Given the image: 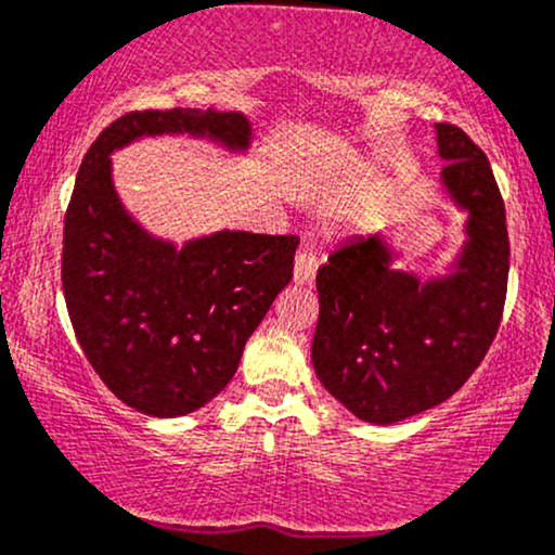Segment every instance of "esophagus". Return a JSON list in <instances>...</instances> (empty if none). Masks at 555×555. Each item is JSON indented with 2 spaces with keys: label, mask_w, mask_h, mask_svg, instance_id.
Here are the masks:
<instances>
[{
  "label": "esophagus",
  "mask_w": 555,
  "mask_h": 555,
  "mask_svg": "<svg viewBox=\"0 0 555 555\" xmlns=\"http://www.w3.org/2000/svg\"><path fill=\"white\" fill-rule=\"evenodd\" d=\"M317 267H320V257L311 246H304L301 251L296 254V264H294V280L298 285H309L314 280Z\"/></svg>",
  "instance_id": "esophagus-1"
}]
</instances>
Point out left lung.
<instances>
[{"instance_id": "1", "label": "left lung", "mask_w": 555, "mask_h": 555, "mask_svg": "<svg viewBox=\"0 0 555 555\" xmlns=\"http://www.w3.org/2000/svg\"><path fill=\"white\" fill-rule=\"evenodd\" d=\"M443 183L469 211L459 270L420 283L390 267L379 235H359L317 272L311 361L330 396L359 420L393 425L451 398L493 344L508 285L506 207L482 149L438 122Z\"/></svg>"}]
</instances>
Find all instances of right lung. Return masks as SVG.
Masks as SVG:
<instances>
[{"mask_svg":"<svg viewBox=\"0 0 555 555\" xmlns=\"http://www.w3.org/2000/svg\"><path fill=\"white\" fill-rule=\"evenodd\" d=\"M194 133L246 149L241 112L141 109L86 152L65 211L62 291L86 359L135 412L183 416L233 379L248 335L294 278L296 235L222 230L183 248L122 209L109 154L141 135Z\"/></svg>","mask_w":555,"mask_h":555,"instance_id":"1","label":"right lung"}]
</instances>
